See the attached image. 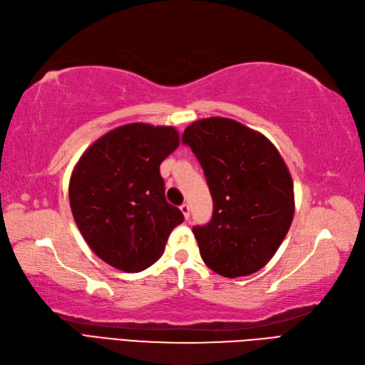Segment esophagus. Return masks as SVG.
<instances>
[{
    "label": "esophagus",
    "instance_id": "esophagus-1",
    "mask_svg": "<svg viewBox=\"0 0 365 365\" xmlns=\"http://www.w3.org/2000/svg\"><path fill=\"white\" fill-rule=\"evenodd\" d=\"M180 210H181V212L184 215V219H185V220L190 219V207H188L187 204H182V205L180 207Z\"/></svg>",
    "mask_w": 365,
    "mask_h": 365
}]
</instances>
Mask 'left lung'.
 Here are the masks:
<instances>
[{"label": "left lung", "mask_w": 365, "mask_h": 365, "mask_svg": "<svg viewBox=\"0 0 365 365\" xmlns=\"http://www.w3.org/2000/svg\"><path fill=\"white\" fill-rule=\"evenodd\" d=\"M182 143L202 166L215 204L210 223L193 226L200 257L225 278L258 272L284 242L294 215L293 180L278 149L226 118L188 125Z\"/></svg>", "instance_id": "8db88e82"}]
</instances>
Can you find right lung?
<instances>
[{
  "label": "right lung",
  "mask_w": 365,
  "mask_h": 365,
  "mask_svg": "<svg viewBox=\"0 0 365 365\" xmlns=\"http://www.w3.org/2000/svg\"><path fill=\"white\" fill-rule=\"evenodd\" d=\"M178 145L173 127L127 123L99 137L73 168L69 202L75 223L93 252L115 269L153 266L182 223L160 175L161 161Z\"/></svg>",
  "instance_id": "add662e5"
}]
</instances>
